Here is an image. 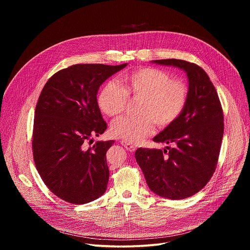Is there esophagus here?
Wrapping results in <instances>:
<instances>
[{"mask_svg": "<svg viewBox=\"0 0 250 250\" xmlns=\"http://www.w3.org/2000/svg\"><path fill=\"white\" fill-rule=\"evenodd\" d=\"M121 144H122L123 146H125V149L128 150L129 152H133V151H135V149H136V146H134V145H131V144H129V142H127V141H125V140H122Z\"/></svg>", "mask_w": 250, "mask_h": 250, "instance_id": "34e87169", "label": "esophagus"}]
</instances>
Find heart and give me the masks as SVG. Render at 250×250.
<instances>
[{"label":"heart","instance_id":"heart-1","mask_svg":"<svg viewBox=\"0 0 250 250\" xmlns=\"http://www.w3.org/2000/svg\"><path fill=\"white\" fill-rule=\"evenodd\" d=\"M120 83L106 81L97 96L99 109L106 116L124 112L127 98H140L138 117L125 116L112 123L114 136L136 144L150 135L154 123L159 127L172 125L181 116L188 101V88L180 80L171 79L164 70L139 68L121 76Z\"/></svg>","mask_w":250,"mask_h":250}]
</instances>
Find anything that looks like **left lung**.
<instances>
[{"instance_id":"1","label":"left lung","mask_w":250,"mask_h":250,"mask_svg":"<svg viewBox=\"0 0 250 250\" xmlns=\"http://www.w3.org/2000/svg\"><path fill=\"white\" fill-rule=\"evenodd\" d=\"M152 62L185 71L188 101L181 116L153 138L172 147L138 148L135 159L153 193L182 200L202 190L215 173L224 136V113L215 86L200 66L181 59Z\"/></svg>"}]
</instances>
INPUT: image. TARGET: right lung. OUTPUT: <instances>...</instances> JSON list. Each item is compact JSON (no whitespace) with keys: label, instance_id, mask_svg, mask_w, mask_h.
<instances>
[{"label":"right lung","instance_id":"1","mask_svg":"<svg viewBox=\"0 0 250 250\" xmlns=\"http://www.w3.org/2000/svg\"><path fill=\"white\" fill-rule=\"evenodd\" d=\"M126 65H72L52 75L40 95L33 160L47 188L68 203L86 204L106 190L105 154L115 141H97L92 147L86 144L106 129L97 104L100 86Z\"/></svg>","mask_w":250,"mask_h":250}]
</instances>
